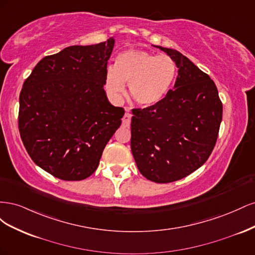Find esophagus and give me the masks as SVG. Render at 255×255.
Wrapping results in <instances>:
<instances>
[{
    "mask_svg": "<svg viewBox=\"0 0 255 255\" xmlns=\"http://www.w3.org/2000/svg\"><path fill=\"white\" fill-rule=\"evenodd\" d=\"M130 118H132V115H130L128 112H127L125 114V116H123V118H122V126L123 127H129Z\"/></svg>",
    "mask_w": 255,
    "mask_h": 255,
    "instance_id": "34e87169",
    "label": "esophagus"
}]
</instances>
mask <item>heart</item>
Masks as SVG:
<instances>
[{"label":"heart","mask_w":255,"mask_h":255,"mask_svg":"<svg viewBox=\"0 0 255 255\" xmlns=\"http://www.w3.org/2000/svg\"><path fill=\"white\" fill-rule=\"evenodd\" d=\"M176 66L167 55H155L141 50L121 53L115 67L107 68L105 89L109 96L119 101L128 83L129 96L141 107H151L165 97L173 83Z\"/></svg>","instance_id":"heart-1"}]
</instances>
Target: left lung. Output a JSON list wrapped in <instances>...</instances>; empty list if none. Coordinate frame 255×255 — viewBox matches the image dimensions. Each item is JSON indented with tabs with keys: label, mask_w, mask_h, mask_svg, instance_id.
Returning <instances> with one entry per match:
<instances>
[{
	"label": "left lung",
	"mask_w": 255,
	"mask_h": 255,
	"mask_svg": "<svg viewBox=\"0 0 255 255\" xmlns=\"http://www.w3.org/2000/svg\"><path fill=\"white\" fill-rule=\"evenodd\" d=\"M177 69L173 89L143 110L134 109L130 149L138 170L155 183L189 175L210 157L222 120V103L213 80L182 53L154 45Z\"/></svg>",
	"instance_id": "left-lung-1"
}]
</instances>
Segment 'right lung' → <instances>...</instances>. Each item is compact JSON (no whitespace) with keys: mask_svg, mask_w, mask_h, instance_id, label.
I'll use <instances>...</instances> for the list:
<instances>
[{"mask_svg":"<svg viewBox=\"0 0 255 255\" xmlns=\"http://www.w3.org/2000/svg\"><path fill=\"white\" fill-rule=\"evenodd\" d=\"M114 44L111 37L45 56L23 84L21 139L34 163L57 179L90 176L121 126L125 110L112 105L104 90Z\"/></svg>","mask_w":255,"mask_h":255,"instance_id":"right-lung-1","label":"right lung"}]
</instances>
